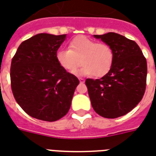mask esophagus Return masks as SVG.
<instances>
[{
    "label": "esophagus",
    "instance_id": "34e87169",
    "mask_svg": "<svg viewBox=\"0 0 156 156\" xmlns=\"http://www.w3.org/2000/svg\"><path fill=\"white\" fill-rule=\"evenodd\" d=\"M78 79H79V81H80V83H84V79H83V78H78Z\"/></svg>",
    "mask_w": 156,
    "mask_h": 156
}]
</instances>
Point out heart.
I'll use <instances>...</instances> for the list:
<instances>
[{
    "instance_id": "1",
    "label": "heart",
    "mask_w": 156,
    "mask_h": 156,
    "mask_svg": "<svg viewBox=\"0 0 156 156\" xmlns=\"http://www.w3.org/2000/svg\"><path fill=\"white\" fill-rule=\"evenodd\" d=\"M55 58L58 65L69 73L75 72L81 63L83 67L76 73L94 74L96 78H101L111 70L115 51L106 42H98L85 36H78L69 42L68 50L58 49Z\"/></svg>"
}]
</instances>
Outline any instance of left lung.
Listing matches in <instances>:
<instances>
[{
  "label": "left lung",
  "instance_id": "8db88e82",
  "mask_svg": "<svg viewBox=\"0 0 156 156\" xmlns=\"http://www.w3.org/2000/svg\"><path fill=\"white\" fill-rule=\"evenodd\" d=\"M111 46L115 62L111 70L99 79L87 78L85 84L94 111L115 119L126 115L140 102L145 92L147 62L133 40L115 32L94 35Z\"/></svg>",
  "mask_w": 156,
  "mask_h": 156
}]
</instances>
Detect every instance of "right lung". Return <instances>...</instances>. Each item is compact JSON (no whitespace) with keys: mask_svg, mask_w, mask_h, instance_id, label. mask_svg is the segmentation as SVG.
Returning a JSON list of instances; mask_svg holds the SVG:
<instances>
[{"mask_svg":"<svg viewBox=\"0 0 156 156\" xmlns=\"http://www.w3.org/2000/svg\"><path fill=\"white\" fill-rule=\"evenodd\" d=\"M65 38L66 34H37L22 41L12 58L13 96L27 115L40 120L53 122L67 115L79 83L55 58Z\"/></svg>","mask_w":156,"mask_h":156,"instance_id":"1","label":"right lung"}]
</instances>
